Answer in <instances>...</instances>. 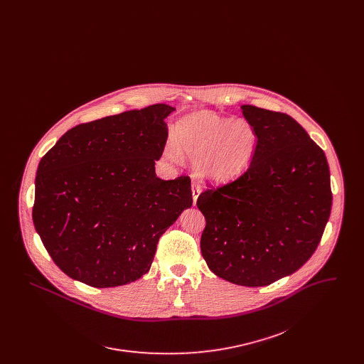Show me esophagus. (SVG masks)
Listing matches in <instances>:
<instances>
[{
  "label": "esophagus",
  "mask_w": 364,
  "mask_h": 364,
  "mask_svg": "<svg viewBox=\"0 0 364 364\" xmlns=\"http://www.w3.org/2000/svg\"><path fill=\"white\" fill-rule=\"evenodd\" d=\"M202 192V186L199 183H193L192 184V200H193V205H196V200H198V196L200 195Z\"/></svg>",
  "instance_id": "esophagus-1"
}]
</instances>
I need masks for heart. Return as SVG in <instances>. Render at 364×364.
<instances>
[{
  "label": "heart",
  "mask_w": 364,
  "mask_h": 364,
  "mask_svg": "<svg viewBox=\"0 0 364 364\" xmlns=\"http://www.w3.org/2000/svg\"><path fill=\"white\" fill-rule=\"evenodd\" d=\"M172 135L175 143L166 144V158L180 162L181 154L190 156L196 173L211 181H228L242 174L258 144L257 132L247 120H230L208 110L180 119Z\"/></svg>",
  "instance_id": "b5f03b06"
}]
</instances>
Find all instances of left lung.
Returning <instances> with one entry per match:
<instances>
[{"instance_id":"1","label":"left lung","mask_w":364,"mask_h":364,"mask_svg":"<svg viewBox=\"0 0 364 364\" xmlns=\"http://www.w3.org/2000/svg\"><path fill=\"white\" fill-rule=\"evenodd\" d=\"M258 136L254 158L235 181L202 192L200 251L218 277L266 287L311 258L331 210L328 159L285 113L242 105Z\"/></svg>"}]
</instances>
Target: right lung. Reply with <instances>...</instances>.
Segmentation results:
<instances>
[{"instance_id":"right-lung-1","label":"right lung","mask_w":364,"mask_h":364,"mask_svg":"<svg viewBox=\"0 0 364 364\" xmlns=\"http://www.w3.org/2000/svg\"><path fill=\"white\" fill-rule=\"evenodd\" d=\"M173 110L151 105L76 125L41 159L35 230L68 277L94 288L136 281L159 237L192 206L190 177L156 174Z\"/></svg>"}]
</instances>
